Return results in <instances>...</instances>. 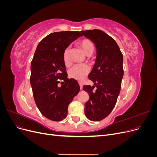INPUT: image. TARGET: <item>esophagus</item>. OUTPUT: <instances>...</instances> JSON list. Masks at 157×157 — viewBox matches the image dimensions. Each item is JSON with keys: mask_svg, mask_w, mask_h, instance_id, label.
<instances>
[{"mask_svg": "<svg viewBox=\"0 0 157 157\" xmlns=\"http://www.w3.org/2000/svg\"><path fill=\"white\" fill-rule=\"evenodd\" d=\"M79 86H80V90H82V88H83V85L82 83L79 82Z\"/></svg>", "mask_w": 157, "mask_h": 157, "instance_id": "34e87169", "label": "esophagus"}]
</instances>
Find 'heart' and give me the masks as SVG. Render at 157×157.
<instances>
[{
	"label": "heart",
	"instance_id": "1",
	"mask_svg": "<svg viewBox=\"0 0 157 157\" xmlns=\"http://www.w3.org/2000/svg\"><path fill=\"white\" fill-rule=\"evenodd\" d=\"M79 46L84 52L87 56H90L92 54L94 50V46L91 40L88 39H84L79 42ZM63 63L66 66L71 65V61L70 59V48H66L63 54ZM90 71L89 66L86 64H77L73 66L68 71L69 77L71 78L77 80L78 81H82L85 77L88 75Z\"/></svg>",
	"mask_w": 157,
	"mask_h": 157
}]
</instances>
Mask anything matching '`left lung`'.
Instances as JSON below:
<instances>
[{"label":"left lung","instance_id":"obj_1","mask_svg":"<svg viewBox=\"0 0 157 157\" xmlns=\"http://www.w3.org/2000/svg\"><path fill=\"white\" fill-rule=\"evenodd\" d=\"M96 48V58L88 75L94 86H84L89 100L84 104L85 115L90 121H99L106 118L115 106L124 76L123 56L116 41L99 29L81 31ZM96 86L97 89L93 90Z\"/></svg>","mask_w":157,"mask_h":157}]
</instances>
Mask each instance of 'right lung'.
Wrapping results in <instances>:
<instances>
[{
	"mask_svg": "<svg viewBox=\"0 0 157 157\" xmlns=\"http://www.w3.org/2000/svg\"><path fill=\"white\" fill-rule=\"evenodd\" d=\"M82 36L78 31L55 32L36 47L31 64L30 83L38 109L49 120L65 118L69 103L80 91L77 81L67 78L63 54L71 42ZM58 79L64 80L60 87Z\"/></svg>",
	"mask_w": 157,
	"mask_h": 157,
	"instance_id": "right-lung-1",
	"label": "right lung"
}]
</instances>
